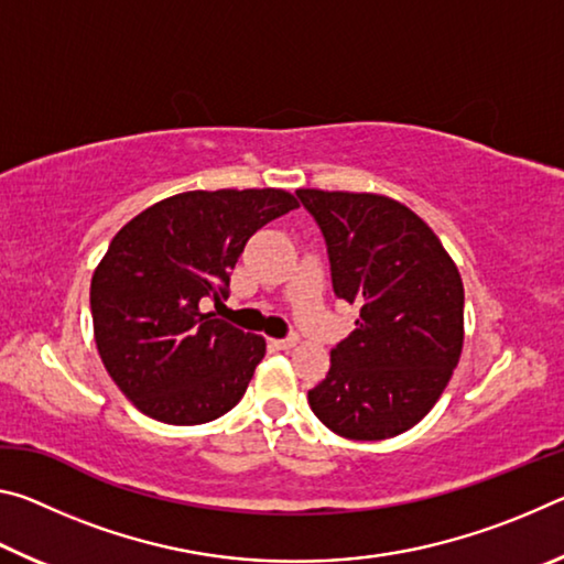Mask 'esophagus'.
Returning <instances> with one entry per match:
<instances>
[{
	"mask_svg": "<svg viewBox=\"0 0 564 564\" xmlns=\"http://www.w3.org/2000/svg\"><path fill=\"white\" fill-rule=\"evenodd\" d=\"M271 346L279 348V350H291V348L299 346V336H291V338H283V340H271Z\"/></svg>",
	"mask_w": 564,
	"mask_h": 564,
	"instance_id": "obj_1",
	"label": "esophagus"
}]
</instances>
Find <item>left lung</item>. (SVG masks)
<instances>
[{"instance_id":"left-lung-1","label":"left lung","mask_w":564,"mask_h":564,"mask_svg":"<svg viewBox=\"0 0 564 564\" xmlns=\"http://www.w3.org/2000/svg\"><path fill=\"white\" fill-rule=\"evenodd\" d=\"M328 243L333 291L358 305L311 410L348 441H386L417 425L443 395L465 338L463 279L441 238L383 194L295 191Z\"/></svg>"}]
</instances>
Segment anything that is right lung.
I'll return each instance as SVG.
<instances>
[{
	"mask_svg": "<svg viewBox=\"0 0 564 564\" xmlns=\"http://www.w3.org/2000/svg\"><path fill=\"white\" fill-rule=\"evenodd\" d=\"M299 206L283 188L184 191L133 216L91 275L99 358L141 413L202 425L243 398L265 338L202 311L226 295L243 246Z\"/></svg>",
	"mask_w": 564,
	"mask_h": 564,
	"instance_id": "add662e5",
	"label": "right lung"
}]
</instances>
